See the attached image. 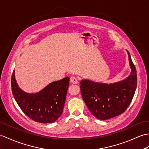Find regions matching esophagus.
<instances>
[{
    "instance_id": "34e87169",
    "label": "esophagus",
    "mask_w": 149,
    "mask_h": 149,
    "mask_svg": "<svg viewBox=\"0 0 149 149\" xmlns=\"http://www.w3.org/2000/svg\"><path fill=\"white\" fill-rule=\"evenodd\" d=\"M70 81V82H72V84H77L78 83L77 79L75 77H71Z\"/></svg>"
}]
</instances>
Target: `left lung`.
Returning a JSON list of instances; mask_svg holds the SVG:
<instances>
[{
  "label": "left lung",
  "mask_w": 149,
  "mask_h": 149,
  "mask_svg": "<svg viewBox=\"0 0 149 149\" xmlns=\"http://www.w3.org/2000/svg\"><path fill=\"white\" fill-rule=\"evenodd\" d=\"M131 74L124 80L105 84L84 79L81 81L82 99L93 115L107 120L123 113L130 105L137 86V74L129 52Z\"/></svg>",
  "instance_id": "obj_1"
}]
</instances>
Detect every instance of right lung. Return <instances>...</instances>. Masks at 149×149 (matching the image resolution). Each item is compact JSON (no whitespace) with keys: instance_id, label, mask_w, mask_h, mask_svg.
I'll return each instance as SVG.
<instances>
[{"instance_id":"obj_1","label":"right lung","mask_w":149,"mask_h":149,"mask_svg":"<svg viewBox=\"0 0 149 149\" xmlns=\"http://www.w3.org/2000/svg\"><path fill=\"white\" fill-rule=\"evenodd\" d=\"M69 80L70 78L67 77L50 83L37 93H27L18 87L14 70L12 93L20 109L29 118L39 123H51L56 121L63 112Z\"/></svg>"}]
</instances>
